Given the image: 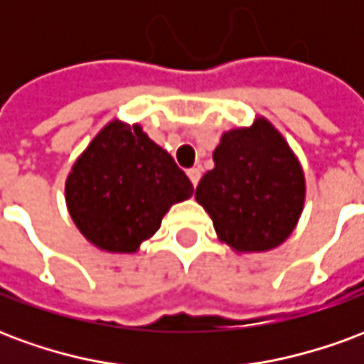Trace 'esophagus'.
Masks as SVG:
<instances>
[{
    "mask_svg": "<svg viewBox=\"0 0 364 364\" xmlns=\"http://www.w3.org/2000/svg\"><path fill=\"white\" fill-rule=\"evenodd\" d=\"M187 175H189L191 183H193V185L197 187L198 179H200V167H191L189 171H187Z\"/></svg>",
    "mask_w": 364,
    "mask_h": 364,
    "instance_id": "34e87169",
    "label": "esophagus"
}]
</instances>
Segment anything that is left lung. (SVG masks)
<instances>
[{"mask_svg": "<svg viewBox=\"0 0 364 364\" xmlns=\"http://www.w3.org/2000/svg\"><path fill=\"white\" fill-rule=\"evenodd\" d=\"M214 169L198 181L195 198L213 218L216 236L236 253L274 250L302 214L306 179L296 154L265 117L224 132Z\"/></svg>", "mask_w": 364, "mask_h": 364, "instance_id": "obj_1", "label": "left lung"}]
</instances>
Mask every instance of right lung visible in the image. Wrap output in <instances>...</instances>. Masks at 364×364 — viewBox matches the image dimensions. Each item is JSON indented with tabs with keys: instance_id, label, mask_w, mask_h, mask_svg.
Masks as SVG:
<instances>
[{
	"instance_id": "right-lung-1",
	"label": "right lung",
	"mask_w": 364,
	"mask_h": 364,
	"mask_svg": "<svg viewBox=\"0 0 364 364\" xmlns=\"http://www.w3.org/2000/svg\"><path fill=\"white\" fill-rule=\"evenodd\" d=\"M193 195L189 177L140 124L114 119L75 159L66 205L85 240L109 253H134L175 205Z\"/></svg>"
}]
</instances>
